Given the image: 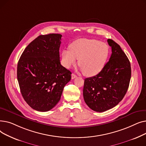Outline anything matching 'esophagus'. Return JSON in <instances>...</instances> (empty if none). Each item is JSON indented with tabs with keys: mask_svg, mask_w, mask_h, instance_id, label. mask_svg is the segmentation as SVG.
Wrapping results in <instances>:
<instances>
[{
	"mask_svg": "<svg viewBox=\"0 0 146 146\" xmlns=\"http://www.w3.org/2000/svg\"><path fill=\"white\" fill-rule=\"evenodd\" d=\"M76 77H77V76H76V74H74V73H72V79H74L76 78Z\"/></svg>",
	"mask_w": 146,
	"mask_h": 146,
	"instance_id": "34e87169",
	"label": "esophagus"
}]
</instances>
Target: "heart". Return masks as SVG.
<instances>
[{
    "instance_id": "1",
    "label": "heart",
    "mask_w": 146,
    "mask_h": 146,
    "mask_svg": "<svg viewBox=\"0 0 146 146\" xmlns=\"http://www.w3.org/2000/svg\"><path fill=\"white\" fill-rule=\"evenodd\" d=\"M110 54L109 46L95 39L80 38L70 45V49L61 52L63 65L67 68L76 64L77 59L83 74L91 77L104 67Z\"/></svg>"
}]
</instances>
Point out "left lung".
<instances>
[{"label": "left lung", "mask_w": 146, "mask_h": 146, "mask_svg": "<svg viewBox=\"0 0 146 146\" xmlns=\"http://www.w3.org/2000/svg\"><path fill=\"white\" fill-rule=\"evenodd\" d=\"M107 41L112 48L109 61L101 72L85 79L83 90L85 103L99 112L113 108L122 101L131 75V64L125 52L112 40Z\"/></svg>", "instance_id": "obj_1"}]
</instances>
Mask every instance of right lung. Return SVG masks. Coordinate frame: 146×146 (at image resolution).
<instances>
[{
  "mask_svg": "<svg viewBox=\"0 0 146 146\" xmlns=\"http://www.w3.org/2000/svg\"><path fill=\"white\" fill-rule=\"evenodd\" d=\"M61 35H41L24 50L18 61L17 79L21 94L31 108L48 111L59 102L72 73L60 64Z\"/></svg>",
  "mask_w": 146,
  "mask_h": 146,
  "instance_id": "right-lung-1",
  "label": "right lung"
}]
</instances>
